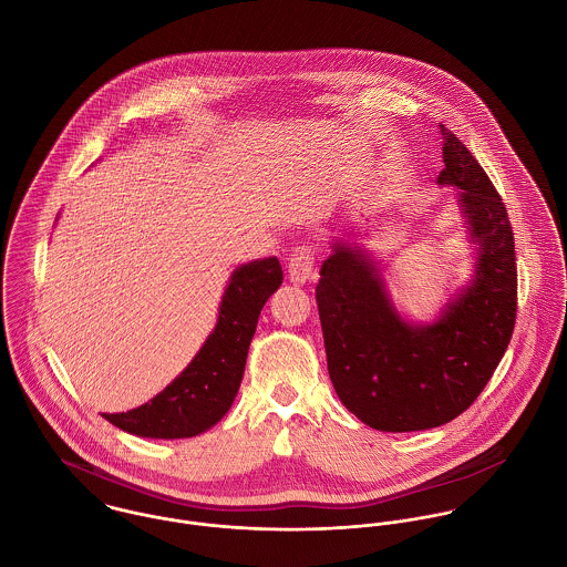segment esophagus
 Here are the masks:
<instances>
[{
	"label": "esophagus",
	"mask_w": 567,
	"mask_h": 567,
	"mask_svg": "<svg viewBox=\"0 0 567 567\" xmlns=\"http://www.w3.org/2000/svg\"><path fill=\"white\" fill-rule=\"evenodd\" d=\"M315 277V252L310 246H297L288 259V279L295 286H303Z\"/></svg>",
	"instance_id": "esophagus-1"
}]
</instances>
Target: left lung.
<instances>
[{"mask_svg":"<svg viewBox=\"0 0 567 567\" xmlns=\"http://www.w3.org/2000/svg\"><path fill=\"white\" fill-rule=\"evenodd\" d=\"M436 183L456 187L472 277L430 321L404 315L389 290L386 266L360 236L331 240L317 303L327 371L342 405L382 432H419L450 423L483 393L515 324V243L504 203L463 142L441 126Z\"/></svg>","mask_w":567,"mask_h":567,"instance_id":"obj_1","label":"left lung"}]
</instances>
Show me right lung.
I'll return each instance as SVG.
<instances>
[{"label":"right lung","mask_w":567,"mask_h":567,"mask_svg":"<svg viewBox=\"0 0 567 567\" xmlns=\"http://www.w3.org/2000/svg\"><path fill=\"white\" fill-rule=\"evenodd\" d=\"M281 281L277 257L240 264L225 286L216 327L192 362L151 402L102 416L128 434L165 441L214 427L238 395L259 312Z\"/></svg>","instance_id":"1"}]
</instances>
